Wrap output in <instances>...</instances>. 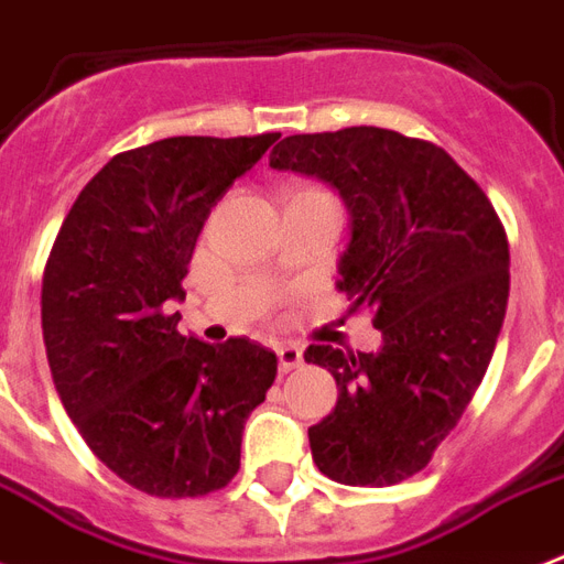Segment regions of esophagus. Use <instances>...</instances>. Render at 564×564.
Instances as JSON below:
<instances>
[{"mask_svg": "<svg viewBox=\"0 0 564 564\" xmlns=\"http://www.w3.org/2000/svg\"><path fill=\"white\" fill-rule=\"evenodd\" d=\"M301 362H304V351H301L299 345H292V343L278 345V366H281V371L299 369Z\"/></svg>", "mask_w": 564, "mask_h": 564, "instance_id": "1", "label": "esophagus"}]
</instances>
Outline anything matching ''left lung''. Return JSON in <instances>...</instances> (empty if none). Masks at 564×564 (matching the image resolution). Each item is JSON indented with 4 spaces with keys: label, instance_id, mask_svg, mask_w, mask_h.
Segmentation results:
<instances>
[{
    "label": "left lung",
    "instance_id": "1",
    "mask_svg": "<svg viewBox=\"0 0 564 564\" xmlns=\"http://www.w3.org/2000/svg\"><path fill=\"white\" fill-rule=\"evenodd\" d=\"M269 166L339 189L351 213L339 290L383 334L375 354L304 351L339 389L307 430L313 463L345 486H394L430 463L489 369L507 316V230L445 149L389 128L286 137Z\"/></svg>",
    "mask_w": 564,
    "mask_h": 564
}]
</instances>
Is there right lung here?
Here are the masks:
<instances>
[{"label": "right lung", "instance_id": "right-lung-1", "mask_svg": "<svg viewBox=\"0 0 564 564\" xmlns=\"http://www.w3.org/2000/svg\"><path fill=\"white\" fill-rule=\"evenodd\" d=\"M281 134L166 137L110 158L78 193L43 272L40 318L66 415L154 498H202L239 471L242 427L278 375L269 348L178 334L210 207Z\"/></svg>", "mask_w": 564, "mask_h": 564}]
</instances>
